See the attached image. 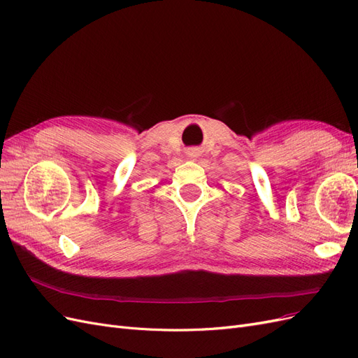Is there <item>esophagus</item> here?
I'll return each instance as SVG.
<instances>
[{"label":"esophagus","instance_id":"1","mask_svg":"<svg viewBox=\"0 0 358 358\" xmlns=\"http://www.w3.org/2000/svg\"><path fill=\"white\" fill-rule=\"evenodd\" d=\"M193 157H194V156H193Z\"/></svg>","mask_w":358,"mask_h":358}]
</instances>
